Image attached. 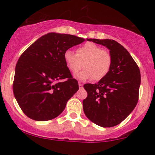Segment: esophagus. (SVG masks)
<instances>
[{"label": "esophagus", "instance_id": "obj_1", "mask_svg": "<svg viewBox=\"0 0 155 155\" xmlns=\"http://www.w3.org/2000/svg\"><path fill=\"white\" fill-rule=\"evenodd\" d=\"M79 89H82L83 88V84L81 83H79Z\"/></svg>", "mask_w": 155, "mask_h": 155}]
</instances>
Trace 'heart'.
<instances>
[{
  "mask_svg": "<svg viewBox=\"0 0 155 155\" xmlns=\"http://www.w3.org/2000/svg\"><path fill=\"white\" fill-rule=\"evenodd\" d=\"M64 61L71 72L76 73L82 66L84 70L76 74L80 81L93 78L100 81L108 75L112 65V57L109 52L92 42H87L76 49V54L67 49L63 54Z\"/></svg>",
  "mask_w": 155,
  "mask_h": 155,
  "instance_id": "1",
  "label": "heart"
}]
</instances>
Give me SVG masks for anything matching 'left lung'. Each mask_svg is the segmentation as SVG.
Returning a JSON list of instances; mask_svg holds the SVG:
<instances>
[{
  "label": "left lung",
  "instance_id": "8db88e82",
  "mask_svg": "<svg viewBox=\"0 0 155 155\" xmlns=\"http://www.w3.org/2000/svg\"><path fill=\"white\" fill-rule=\"evenodd\" d=\"M105 46L112 57L109 73L97 84H86L87 97L83 110L91 122L103 127H111L126 119L138 101L140 74L138 66L123 46L111 39L88 38Z\"/></svg>",
  "mask_w": 155,
  "mask_h": 155
}]
</instances>
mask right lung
Returning <instances> with one entry per match:
<instances>
[{
  "label": "right lung",
  "instance_id": "obj_1",
  "mask_svg": "<svg viewBox=\"0 0 155 155\" xmlns=\"http://www.w3.org/2000/svg\"><path fill=\"white\" fill-rule=\"evenodd\" d=\"M83 41L84 39L76 35L49 33L21 55L15 68L13 92L29 118L47 121L59 116L78 91V81L73 79L63 54ZM63 79L65 81L61 82Z\"/></svg>",
  "mask_w": 155,
  "mask_h": 155
}]
</instances>
